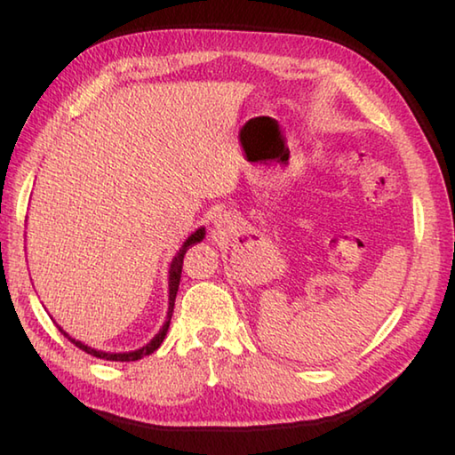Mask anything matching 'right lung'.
Returning <instances> with one entry per match:
<instances>
[{
    "label": "right lung",
    "instance_id": "right-lung-1",
    "mask_svg": "<svg viewBox=\"0 0 455 455\" xmlns=\"http://www.w3.org/2000/svg\"><path fill=\"white\" fill-rule=\"evenodd\" d=\"M203 238H204V228H198L196 233L190 235L188 241L182 244V249L179 251V255H176V257L172 259L171 276H168V289H171V292H168V315H166V323L163 325V329L158 331V335L154 337L148 345H144L142 349L128 351V353H106V351H96V349L88 347V345L76 341V339H72L70 335L64 333V331H61V329H60V331H61V333H64V337L70 339V341L76 345V347L82 349V351H86L88 355H94V357H98V359H106V361H138V359H142V357H146V355H150V353H154V351H156V349L160 347V343H163L164 337H166L168 327H171V319H172V311H174V299H176V292H179V284H180L184 255H187V251L190 249L192 244L200 243V241H203Z\"/></svg>",
    "mask_w": 455,
    "mask_h": 455
}]
</instances>
